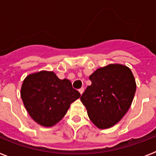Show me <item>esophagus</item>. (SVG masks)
<instances>
[{"label": "esophagus", "instance_id": "esophagus-1", "mask_svg": "<svg viewBox=\"0 0 156 156\" xmlns=\"http://www.w3.org/2000/svg\"><path fill=\"white\" fill-rule=\"evenodd\" d=\"M83 91H84V88L83 87H81L80 89H79V92L80 93V94H82L83 93Z\"/></svg>", "mask_w": 156, "mask_h": 156}]
</instances>
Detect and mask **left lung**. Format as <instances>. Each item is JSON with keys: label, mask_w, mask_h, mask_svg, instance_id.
I'll use <instances>...</instances> for the list:
<instances>
[{"label": "left lung", "mask_w": 156, "mask_h": 156, "mask_svg": "<svg viewBox=\"0 0 156 156\" xmlns=\"http://www.w3.org/2000/svg\"><path fill=\"white\" fill-rule=\"evenodd\" d=\"M80 98L87 115L99 129H108L121 120L131 105L136 82L130 69L109 64L95 70Z\"/></svg>", "instance_id": "obj_1"}]
</instances>
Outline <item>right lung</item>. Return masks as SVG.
I'll return each mask as SVG.
<instances>
[{"instance_id": "1", "label": "right lung", "mask_w": 156, "mask_h": 156, "mask_svg": "<svg viewBox=\"0 0 156 156\" xmlns=\"http://www.w3.org/2000/svg\"><path fill=\"white\" fill-rule=\"evenodd\" d=\"M80 97L69 80H60L53 71L30 74L21 87L22 100L30 117L45 127L57 124Z\"/></svg>"}]
</instances>
